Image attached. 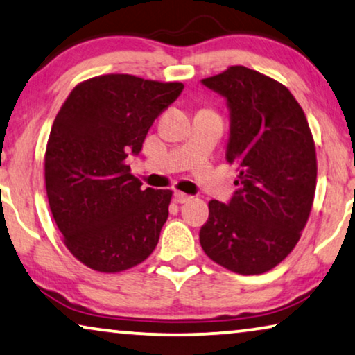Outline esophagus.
<instances>
[{"label": "esophagus", "instance_id": "obj_1", "mask_svg": "<svg viewBox=\"0 0 355 355\" xmlns=\"http://www.w3.org/2000/svg\"><path fill=\"white\" fill-rule=\"evenodd\" d=\"M174 200H176L178 203H186L189 200H192V197L187 196V193L178 191V192H174Z\"/></svg>", "mask_w": 355, "mask_h": 355}]
</instances>
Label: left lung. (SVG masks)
Returning <instances> with one entry per match:
<instances>
[{
	"instance_id": "8db88e82",
	"label": "left lung",
	"mask_w": 355,
	"mask_h": 355,
	"mask_svg": "<svg viewBox=\"0 0 355 355\" xmlns=\"http://www.w3.org/2000/svg\"><path fill=\"white\" fill-rule=\"evenodd\" d=\"M231 111L227 163L237 169L231 202H208L200 245L223 268L261 275L279 265L300 239L317 187V153L304 110L271 77L230 66L202 80Z\"/></svg>"
}]
</instances>
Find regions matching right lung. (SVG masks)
<instances>
[{
  "label": "right lung",
  "instance_id": "right-lung-1",
  "mask_svg": "<svg viewBox=\"0 0 355 355\" xmlns=\"http://www.w3.org/2000/svg\"><path fill=\"white\" fill-rule=\"evenodd\" d=\"M182 89L181 82L96 76L77 84L56 114L45 152L46 197L67 250L89 268L119 273L157 247L173 192L142 189L125 159L142 150L153 121Z\"/></svg>",
  "mask_w": 355,
  "mask_h": 355
}]
</instances>
